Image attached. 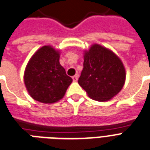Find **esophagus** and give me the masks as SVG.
Wrapping results in <instances>:
<instances>
[{
  "label": "esophagus",
  "mask_w": 150,
  "mask_h": 150,
  "mask_svg": "<svg viewBox=\"0 0 150 150\" xmlns=\"http://www.w3.org/2000/svg\"><path fill=\"white\" fill-rule=\"evenodd\" d=\"M78 78H79V75H74V76H73V77H72L73 81H77Z\"/></svg>",
  "instance_id": "34e87169"
}]
</instances>
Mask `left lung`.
<instances>
[{
  "instance_id": "8db88e82",
  "label": "left lung",
  "mask_w": 150,
  "mask_h": 150,
  "mask_svg": "<svg viewBox=\"0 0 150 150\" xmlns=\"http://www.w3.org/2000/svg\"><path fill=\"white\" fill-rule=\"evenodd\" d=\"M126 71L121 60L113 52L94 45L84 56L79 86L94 100L107 101L123 87Z\"/></svg>"
}]
</instances>
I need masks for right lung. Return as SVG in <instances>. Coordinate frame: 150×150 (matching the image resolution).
<instances>
[{
	"instance_id": "1",
	"label": "right lung",
	"mask_w": 150,
	"mask_h": 150,
	"mask_svg": "<svg viewBox=\"0 0 150 150\" xmlns=\"http://www.w3.org/2000/svg\"><path fill=\"white\" fill-rule=\"evenodd\" d=\"M72 79L59 63V54L44 46L30 59L24 72V84L35 100L54 103L65 94Z\"/></svg>"
}]
</instances>
